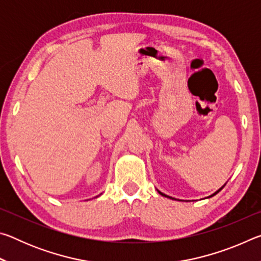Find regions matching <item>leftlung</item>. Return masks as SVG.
Listing matches in <instances>:
<instances>
[{
	"label": "left lung",
	"instance_id": "8db88e82",
	"mask_svg": "<svg viewBox=\"0 0 261 261\" xmlns=\"http://www.w3.org/2000/svg\"><path fill=\"white\" fill-rule=\"evenodd\" d=\"M221 190H222V188H221V189L219 190V191H216V192H215L214 194H212V196H211V197H213V196H215V194H216V193H218V192H220V191H221ZM159 193H160V194H162V196H165V197H167V198H171V197H169V196H166V194H163V193H162V192H160V191H159ZM171 199H174V198H171Z\"/></svg>",
	"mask_w": 261,
	"mask_h": 261
}]
</instances>
